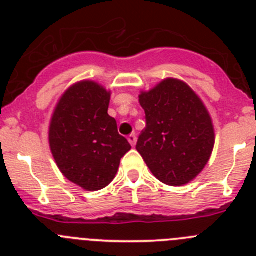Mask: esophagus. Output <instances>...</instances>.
Wrapping results in <instances>:
<instances>
[{
	"instance_id": "34e87169",
	"label": "esophagus",
	"mask_w": 256,
	"mask_h": 256,
	"mask_svg": "<svg viewBox=\"0 0 256 256\" xmlns=\"http://www.w3.org/2000/svg\"><path fill=\"white\" fill-rule=\"evenodd\" d=\"M128 142H130L132 148H134L136 142H137V136H136L134 133H132L130 136H128Z\"/></svg>"
}]
</instances>
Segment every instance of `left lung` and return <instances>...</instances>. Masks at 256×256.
<instances>
[{
    "label": "left lung",
    "instance_id": "8db88e82",
    "mask_svg": "<svg viewBox=\"0 0 256 256\" xmlns=\"http://www.w3.org/2000/svg\"><path fill=\"white\" fill-rule=\"evenodd\" d=\"M138 101L148 124L136 148L151 173L168 186L192 182L208 164L216 144L206 106L177 78H165L141 91Z\"/></svg>",
    "mask_w": 256,
    "mask_h": 256
}]
</instances>
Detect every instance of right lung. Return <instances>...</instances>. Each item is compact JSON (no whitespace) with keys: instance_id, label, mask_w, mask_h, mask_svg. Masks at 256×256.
Listing matches in <instances>:
<instances>
[{"instance_id":"add662e5","label":"right lung","mask_w":256,"mask_h":256,"mask_svg":"<svg viewBox=\"0 0 256 256\" xmlns=\"http://www.w3.org/2000/svg\"><path fill=\"white\" fill-rule=\"evenodd\" d=\"M110 97L100 83L79 80L61 94L50 120V150L58 168L86 191L105 188L130 150L108 114Z\"/></svg>"}]
</instances>
